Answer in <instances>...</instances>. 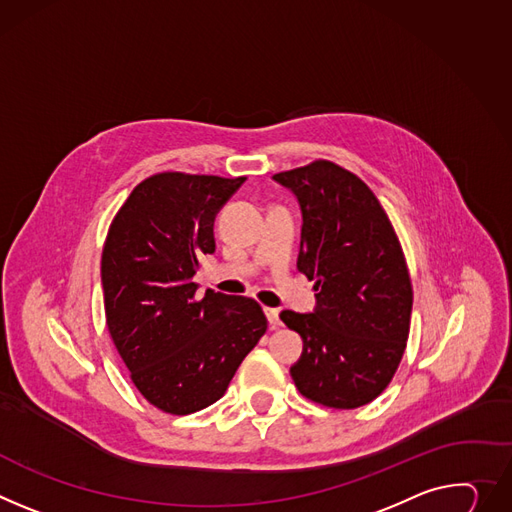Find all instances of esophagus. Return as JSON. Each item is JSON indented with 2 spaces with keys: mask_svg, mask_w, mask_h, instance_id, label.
I'll list each match as a JSON object with an SVG mask.
<instances>
[{
  "mask_svg": "<svg viewBox=\"0 0 512 512\" xmlns=\"http://www.w3.org/2000/svg\"><path fill=\"white\" fill-rule=\"evenodd\" d=\"M265 314H267V320H269V327L271 329H280V324H282L280 310H277V308H265Z\"/></svg>",
  "mask_w": 512,
  "mask_h": 512,
  "instance_id": "1",
  "label": "esophagus"
}]
</instances>
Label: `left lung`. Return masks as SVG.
<instances>
[{"label":"left lung","mask_w":512,"mask_h":512,"mask_svg":"<svg viewBox=\"0 0 512 512\" xmlns=\"http://www.w3.org/2000/svg\"><path fill=\"white\" fill-rule=\"evenodd\" d=\"M273 179L300 202L298 269L316 290L312 312L280 314L304 341L292 380L316 404L363 406L386 390L406 349L412 286L400 241L374 192L331 161Z\"/></svg>","instance_id":"8db88e82"}]
</instances>
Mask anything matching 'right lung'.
Segmentation results:
<instances>
[{
  "label": "right lung",
  "instance_id": "right-lung-1",
  "mask_svg": "<svg viewBox=\"0 0 512 512\" xmlns=\"http://www.w3.org/2000/svg\"><path fill=\"white\" fill-rule=\"evenodd\" d=\"M245 177L165 171L132 190L114 216L102 286L110 337L153 406L192 414L224 396L267 331L253 298L208 290L194 275L214 253V218Z\"/></svg>",
  "mask_w": 512,
  "mask_h": 512
}]
</instances>
